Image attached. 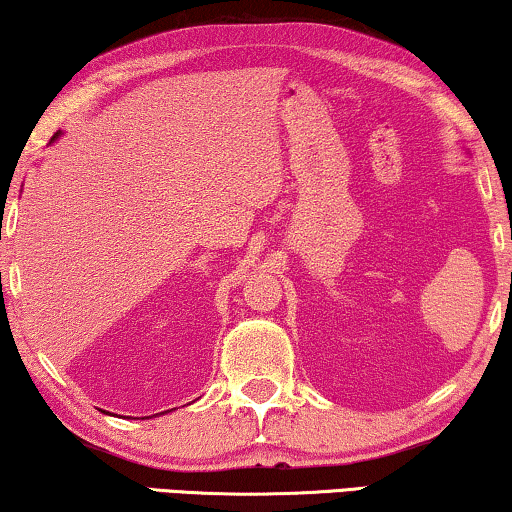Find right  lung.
Here are the masks:
<instances>
[{
  "label": "right lung",
  "instance_id": "obj_1",
  "mask_svg": "<svg viewBox=\"0 0 512 512\" xmlns=\"http://www.w3.org/2000/svg\"><path fill=\"white\" fill-rule=\"evenodd\" d=\"M59 135H61V131H59V133H55V135H52V140H50V142H55V140H57V137H59ZM163 414H165V411H163Z\"/></svg>",
  "mask_w": 512,
  "mask_h": 512
}]
</instances>
